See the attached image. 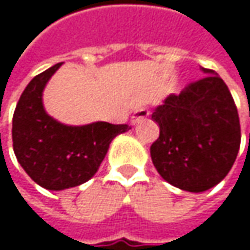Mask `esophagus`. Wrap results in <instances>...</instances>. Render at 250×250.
Returning a JSON list of instances; mask_svg holds the SVG:
<instances>
[{
    "label": "esophagus",
    "mask_w": 250,
    "mask_h": 250,
    "mask_svg": "<svg viewBox=\"0 0 250 250\" xmlns=\"http://www.w3.org/2000/svg\"><path fill=\"white\" fill-rule=\"evenodd\" d=\"M147 117H149V110L145 108V107H140V108L134 110V113L131 116V125H137V123L143 122Z\"/></svg>",
    "instance_id": "obj_1"
}]
</instances>
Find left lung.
<instances>
[{
	"label": "left lung",
	"mask_w": 250,
	"mask_h": 250,
	"mask_svg": "<svg viewBox=\"0 0 250 250\" xmlns=\"http://www.w3.org/2000/svg\"><path fill=\"white\" fill-rule=\"evenodd\" d=\"M201 71L204 78L167 97L152 114L159 125L152 162L167 182L189 192L223 181L240 147L239 114L227 85L214 71Z\"/></svg>",
	"instance_id": "8db88e82"
}]
</instances>
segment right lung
<instances>
[{
	"label": "right lung",
	"instance_id": "add662e5",
	"mask_svg": "<svg viewBox=\"0 0 250 250\" xmlns=\"http://www.w3.org/2000/svg\"><path fill=\"white\" fill-rule=\"evenodd\" d=\"M61 65L56 63L28 82L13 117V149L19 164L36 184L50 191L78 187L91 179L111 140L131 128L107 122L66 125L50 117L42 95Z\"/></svg>",
	"mask_w": 250,
	"mask_h": 250
}]
</instances>
